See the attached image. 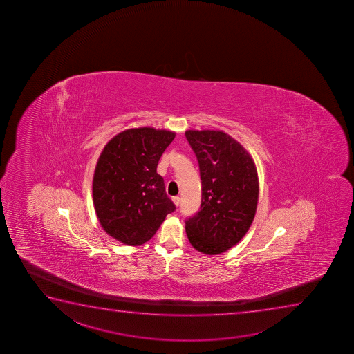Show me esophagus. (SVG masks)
Instances as JSON below:
<instances>
[{
  "label": "esophagus",
  "instance_id": "1",
  "mask_svg": "<svg viewBox=\"0 0 354 354\" xmlns=\"http://www.w3.org/2000/svg\"><path fill=\"white\" fill-rule=\"evenodd\" d=\"M173 203H174V205L175 206H176V207H178V206H179L180 205V198L179 196H173Z\"/></svg>",
  "mask_w": 354,
  "mask_h": 354
}]
</instances>
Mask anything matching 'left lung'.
<instances>
[{"mask_svg":"<svg viewBox=\"0 0 354 354\" xmlns=\"http://www.w3.org/2000/svg\"><path fill=\"white\" fill-rule=\"evenodd\" d=\"M201 178L199 212L186 221L188 241L205 254H218L245 236L257 208V169L248 150L224 131L187 130Z\"/></svg>","mask_w":354,"mask_h":354,"instance_id":"1","label":"left lung"}]
</instances>
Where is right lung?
<instances>
[{"instance_id": "1", "label": "right lung", "mask_w": 354, "mask_h": 354, "mask_svg": "<svg viewBox=\"0 0 354 354\" xmlns=\"http://www.w3.org/2000/svg\"><path fill=\"white\" fill-rule=\"evenodd\" d=\"M174 138L169 130L133 128L117 133L100 153L92 181L93 205L105 232L123 244H145L175 211L156 173Z\"/></svg>"}]
</instances>
